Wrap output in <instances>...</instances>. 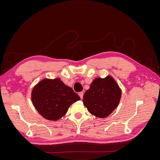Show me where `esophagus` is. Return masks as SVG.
I'll use <instances>...</instances> for the list:
<instances>
[{"label": "esophagus", "mask_w": 160, "mask_h": 160, "mask_svg": "<svg viewBox=\"0 0 160 160\" xmlns=\"http://www.w3.org/2000/svg\"><path fill=\"white\" fill-rule=\"evenodd\" d=\"M79 95L81 99L83 98V92H79Z\"/></svg>", "instance_id": "esophagus-1"}]
</instances>
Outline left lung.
I'll use <instances>...</instances> for the list:
<instances>
[{"label": "left lung", "mask_w": 160, "mask_h": 160, "mask_svg": "<svg viewBox=\"0 0 160 160\" xmlns=\"http://www.w3.org/2000/svg\"><path fill=\"white\" fill-rule=\"evenodd\" d=\"M122 90L112 77L95 78L83 95V104L89 113L99 118H107L118 106Z\"/></svg>", "instance_id": "obj_1"}]
</instances>
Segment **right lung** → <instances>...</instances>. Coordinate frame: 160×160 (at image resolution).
Here are the masks:
<instances>
[{
  "label": "right lung",
  "mask_w": 160,
  "mask_h": 160,
  "mask_svg": "<svg viewBox=\"0 0 160 160\" xmlns=\"http://www.w3.org/2000/svg\"><path fill=\"white\" fill-rule=\"evenodd\" d=\"M34 107L43 118L57 121L66 114L79 96L60 79H45L34 87L31 93Z\"/></svg>",
  "instance_id": "1"
}]
</instances>
